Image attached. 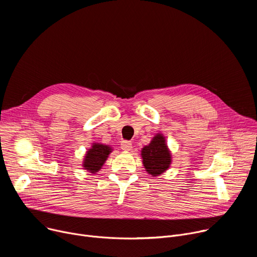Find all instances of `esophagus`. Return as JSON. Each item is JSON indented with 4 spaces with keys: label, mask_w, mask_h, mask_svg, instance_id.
Here are the masks:
<instances>
[{
    "label": "esophagus",
    "mask_w": 257,
    "mask_h": 257,
    "mask_svg": "<svg viewBox=\"0 0 257 257\" xmlns=\"http://www.w3.org/2000/svg\"><path fill=\"white\" fill-rule=\"evenodd\" d=\"M121 149L125 152H129L132 150V143L130 141H122Z\"/></svg>",
    "instance_id": "obj_1"
}]
</instances>
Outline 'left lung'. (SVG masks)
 Here are the masks:
<instances>
[{
	"instance_id": "left-lung-1",
	"label": "left lung",
	"mask_w": 257,
	"mask_h": 257,
	"mask_svg": "<svg viewBox=\"0 0 257 257\" xmlns=\"http://www.w3.org/2000/svg\"><path fill=\"white\" fill-rule=\"evenodd\" d=\"M141 158L146 173L153 177L162 175L171 167L172 154L164 134L157 133L148 145L143 146Z\"/></svg>"
}]
</instances>
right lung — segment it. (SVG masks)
<instances>
[{
	"mask_svg": "<svg viewBox=\"0 0 257 257\" xmlns=\"http://www.w3.org/2000/svg\"><path fill=\"white\" fill-rule=\"evenodd\" d=\"M113 152L111 145L102 144L98 142L92 143L91 148L85 153L82 167L84 170L91 174H96L107 160L109 154Z\"/></svg>",
	"mask_w": 257,
	"mask_h": 257,
	"instance_id": "right-lung-1",
	"label": "right lung"
}]
</instances>
